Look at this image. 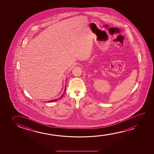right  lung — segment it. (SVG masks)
I'll list each match as a JSON object with an SVG mask.
<instances>
[{
  "label": "right lung",
  "instance_id": "obj_1",
  "mask_svg": "<svg viewBox=\"0 0 154 154\" xmlns=\"http://www.w3.org/2000/svg\"><path fill=\"white\" fill-rule=\"evenodd\" d=\"M65 91H66V88H65V91H64V93H63V94H64V93H65ZM63 95H62V96H61V97H60V98H59V99H61V97H63ZM57 100H58V99H54V100H49V101H49V102H53V101H57Z\"/></svg>",
  "mask_w": 154,
  "mask_h": 154
}]
</instances>
